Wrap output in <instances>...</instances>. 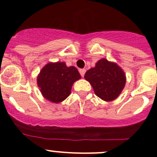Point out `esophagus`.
<instances>
[{
    "label": "esophagus",
    "mask_w": 157,
    "mask_h": 157,
    "mask_svg": "<svg viewBox=\"0 0 157 157\" xmlns=\"http://www.w3.org/2000/svg\"><path fill=\"white\" fill-rule=\"evenodd\" d=\"M79 71H80V75H81V77H84L85 73H86V70H85V69H80V70H79Z\"/></svg>",
    "instance_id": "esophagus-1"
}]
</instances>
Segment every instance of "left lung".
Segmentation results:
<instances>
[{
    "instance_id": "obj_1",
    "label": "left lung",
    "mask_w": 157,
    "mask_h": 157,
    "mask_svg": "<svg viewBox=\"0 0 157 157\" xmlns=\"http://www.w3.org/2000/svg\"><path fill=\"white\" fill-rule=\"evenodd\" d=\"M84 77L92 85L95 94L105 101L116 99L125 85V74L122 69L105 58L86 71Z\"/></svg>"
}]
</instances>
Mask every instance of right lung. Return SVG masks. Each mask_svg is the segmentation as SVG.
I'll list each match as a JSON object with an SVG mask.
<instances>
[{
	"mask_svg": "<svg viewBox=\"0 0 157 157\" xmlns=\"http://www.w3.org/2000/svg\"><path fill=\"white\" fill-rule=\"evenodd\" d=\"M80 77L75 67H67L64 62L49 63L40 71L37 83L45 99L58 103L71 94L73 83Z\"/></svg>",
	"mask_w": 157,
	"mask_h": 157,
	"instance_id": "add662e5",
	"label": "right lung"
}]
</instances>
